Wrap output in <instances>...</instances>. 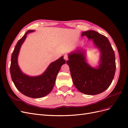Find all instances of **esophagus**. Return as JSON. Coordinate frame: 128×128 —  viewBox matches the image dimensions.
I'll use <instances>...</instances> for the list:
<instances>
[{"label":"esophagus","instance_id":"1","mask_svg":"<svg viewBox=\"0 0 128 128\" xmlns=\"http://www.w3.org/2000/svg\"><path fill=\"white\" fill-rule=\"evenodd\" d=\"M64 59L66 60V61H67L68 60V56L67 54H65L64 55Z\"/></svg>","mask_w":128,"mask_h":128}]
</instances>
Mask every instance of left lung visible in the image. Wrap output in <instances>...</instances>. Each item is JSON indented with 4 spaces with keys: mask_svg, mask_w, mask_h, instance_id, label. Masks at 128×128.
I'll list each match as a JSON object with an SVG mask.
<instances>
[{
    "mask_svg": "<svg viewBox=\"0 0 128 128\" xmlns=\"http://www.w3.org/2000/svg\"><path fill=\"white\" fill-rule=\"evenodd\" d=\"M92 40L94 48L100 53L98 65L92 67L88 63L86 51L77 48L68 54L72 82L80 92L88 95L103 92L110 86L116 70L115 53L107 38L93 30L82 33Z\"/></svg>",
    "mask_w": 128,
    "mask_h": 128,
    "instance_id": "1",
    "label": "left lung"
}]
</instances>
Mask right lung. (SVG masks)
Returning a JSON list of instances; mask_svg holds the SVG:
<instances>
[{
  "mask_svg": "<svg viewBox=\"0 0 128 128\" xmlns=\"http://www.w3.org/2000/svg\"><path fill=\"white\" fill-rule=\"evenodd\" d=\"M34 31H27L17 42L12 54L10 72L15 87L23 94L32 98H40L51 92L54 86L58 74L66 61L64 56H61L50 64L44 72L38 76H29L23 72L18 64V54L27 34Z\"/></svg>",
  "mask_w": 128,
  "mask_h": 128,
  "instance_id": "right-lung-1",
  "label": "right lung"
}]
</instances>
